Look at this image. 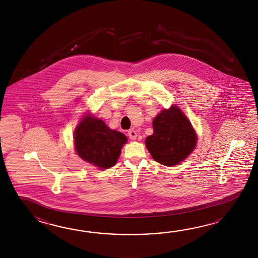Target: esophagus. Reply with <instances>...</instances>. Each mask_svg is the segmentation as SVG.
<instances>
[{
    "label": "esophagus",
    "instance_id": "34e87169",
    "mask_svg": "<svg viewBox=\"0 0 258 258\" xmlns=\"http://www.w3.org/2000/svg\"><path fill=\"white\" fill-rule=\"evenodd\" d=\"M128 136L131 138L132 140H136L137 137V132L135 131V130H129L128 131Z\"/></svg>",
    "mask_w": 258,
    "mask_h": 258
}]
</instances>
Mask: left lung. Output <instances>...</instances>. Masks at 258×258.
<instances>
[{"label": "left lung", "mask_w": 258, "mask_h": 258, "mask_svg": "<svg viewBox=\"0 0 258 258\" xmlns=\"http://www.w3.org/2000/svg\"><path fill=\"white\" fill-rule=\"evenodd\" d=\"M153 129V135L146 139V147L160 164L169 167L179 164L197 146L196 131L177 106L161 110L154 119Z\"/></svg>", "instance_id": "8db88e82"}]
</instances>
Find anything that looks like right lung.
Masks as SVG:
<instances>
[{
  "label": "right lung",
  "mask_w": 258,
  "mask_h": 258,
  "mask_svg": "<svg viewBox=\"0 0 258 258\" xmlns=\"http://www.w3.org/2000/svg\"><path fill=\"white\" fill-rule=\"evenodd\" d=\"M74 141L81 159L99 169H109L117 162L127 137L110 129L102 120L88 115L79 121Z\"/></svg>",
  "instance_id": "right-lung-1"
}]
</instances>
